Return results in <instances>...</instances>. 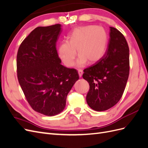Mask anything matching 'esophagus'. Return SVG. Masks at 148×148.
<instances>
[{
    "mask_svg": "<svg viewBox=\"0 0 148 148\" xmlns=\"http://www.w3.org/2000/svg\"><path fill=\"white\" fill-rule=\"evenodd\" d=\"M78 72L79 77H82V75H83V70H81V69H79V70H78Z\"/></svg>",
    "mask_w": 148,
    "mask_h": 148,
    "instance_id": "obj_1",
    "label": "esophagus"
}]
</instances>
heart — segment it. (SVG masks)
Segmentation results:
<instances>
[{"instance_id":"heart-1","label":"heart","mask_w":148,"mask_h":148,"mask_svg":"<svg viewBox=\"0 0 148 148\" xmlns=\"http://www.w3.org/2000/svg\"><path fill=\"white\" fill-rule=\"evenodd\" d=\"M107 36L105 30L99 26H86L76 28L70 34L69 41L61 42L57 47L59 57L69 67L72 66L77 56L78 67L89 64H95L104 55Z\"/></svg>"}]
</instances>
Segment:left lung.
I'll return each mask as SVG.
<instances>
[{
  "label": "left lung",
  "mask_w": 148,
  "mask_h": 148,
  "mask_svg": "<svg viewBox=\"0 0 148 148\" xmlns=\"http://www.w3.org/2000/svg\"><path fill=\"white\" fill-rule=\"evenodd\" d=\"M107 49L101 59L83 70L89 84L88 106L96 111L112 107L120 101L129 76V47L123 35L110 27Z\"/></svg>",
  "instance_id": "1"
}]
</instances>
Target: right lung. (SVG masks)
<instances>
[{
	"mask_svg": "<svg viewBox=\"0 0 148 148\" xmlns=\"http://www.w3.org/2000/svg\"><path fill=\"white\" fill-rule=\"evenodd\" d=\"M61 25L39 26L21 42L16 57L20 86L32 109L47 116L64 110L66 96L79 79L77 70L61 65L56 42Z\"/></svg>",
	"mask_w": 148,
	"mask_h": 148,
	"instance_id": "right-lung-1",
	"label": "right lung"
}]
</instances>
